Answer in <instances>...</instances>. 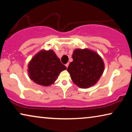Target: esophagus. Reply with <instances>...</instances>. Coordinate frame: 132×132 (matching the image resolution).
<instances>
[{
	"instance_id": "34e87169",
	"label": "esophagus",
	"mask_w": 132,
	"mask_h": 132,
	"mask_svg": "<svg viewBox=\"0 0 132 132\" xmlns=\"http://www.w3.org/2000/svg\"><path fill=\"white\" fill-rule=\"evenodd\" d=\"M68 65H69V63H67V64H65V66H66V67H67V68H68Z\"/></svg>"
}]
</instances>
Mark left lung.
I'll list each match as a JSON object with an SVG mask.
<instances>
[{"label":"left lung","instance_id":"obj_1","mask_svg":"<svg viewBox=\"0 0 132 132\" xmlns=\"http://www.w3.org/2000/svg\"><path fill=\"white\" fill-rule=\"evenodd\" d=\"M73 61L67 71L73 82L81 88H88L98 82L104 71V65L100 56L88 48L74 50Z\"/></svg>","mask_w":132,"mask_h":132}]
</instances>
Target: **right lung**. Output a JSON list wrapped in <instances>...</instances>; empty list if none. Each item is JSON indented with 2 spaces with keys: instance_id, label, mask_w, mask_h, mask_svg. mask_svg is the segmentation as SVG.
Wrapping results in <instances>:
<instances>
[{
  "instance_id": "right-lung-1",
  "label": "right lung",
  "mask_w": 132,
  "mask_h": 132,
  "mask_svg": "<svg viewBox=\"0 0 132 132\" xmlns=\"http://www.w3.org/2000/svg\"><path fill=\"white\" fill-rule=\"evenodd\" d=\"M66 69L53 50H42L30 60L28 72L29 78L36 84L48 86L53 84L61 72Z\"/></svg>"
}]
</instances>
